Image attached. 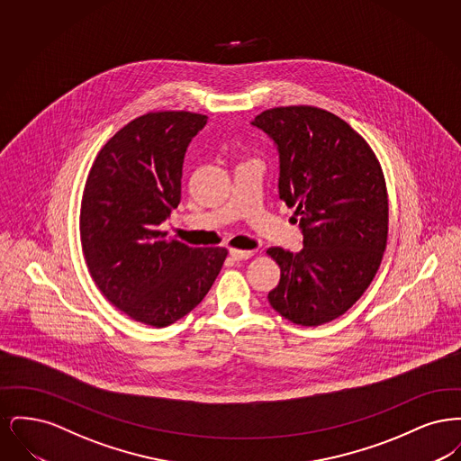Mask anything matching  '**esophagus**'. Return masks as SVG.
<instances>
[{"label":"esophagus","mask_w":461,"mask_h":461,"mask_svg":"<svg viewBox=\"0 0 461 461\" xmlns=\"http://www.w3.org/2000/svg\"><path fill=\"white\" fill-rule=\"evenodd\" d=\"M230 256H231L233 261H247L249 258H252V250H235V249H231Z\"/></svg>","instance_id":"34e87169"}]
</instances>
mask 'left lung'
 <instances>
[{"mask_svg":"<svg viewBox=\"0 0 461 461\" xmlns=\"http://www.w3.org/2000/svg\"><path fill=\"white\" fill-rule=\"evenodd\" d=\"M250 124L278 150V194L295 207L304 245L297 254L267 249L282 271L267 301L295 325L329 323L363 295L382 263L389 203L380 164L368 143L327 110H264Z\"/></svg>","mask_w":461,"mask_h":461,"instance_id":"1","label":"left lung"}]
</instances>
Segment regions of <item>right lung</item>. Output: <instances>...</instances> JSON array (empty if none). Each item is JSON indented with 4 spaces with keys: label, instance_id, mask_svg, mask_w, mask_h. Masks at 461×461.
<instances>
[{
    "label": "right lung",
    "instance_id": "add662e5",
    "mask_svg": "<svg viewBox=\"0 0 461 461\" xmlns=\"http://www.w3.org/2000/svg\"><path fill=\"white\" fill-rule=\"evenodd\" d=\"M207 124L192 112H150L100 150L81 203V241L91 278L132 320L167 327L197 307L226 249H192L160 230L181 200L186 149Z\"/></svg>",
    "mask_w": 461,
    "mask_h": 461
}]
</instances>
